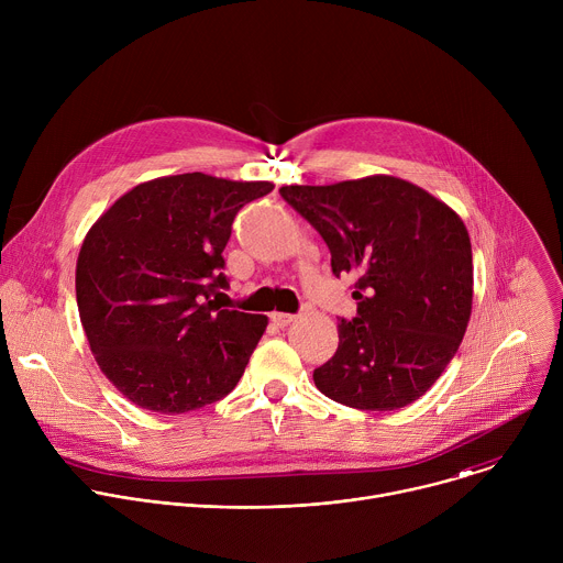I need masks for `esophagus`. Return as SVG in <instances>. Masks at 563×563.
Returning a JSON list of instances; mask_svg holds the SVG:
<instances>
[{
    "label": "esophagus",
    "mask_w": 563,
    "mask_h": 563,
    "mask_svg": "<svg viewBox=\"0 0 563 563\" xmlns=\"http://www.w3.org/2000/svg\"><path fill=\"white\" fill-rule=\"evenodd\" d=\"M272 320H274V325H278V328H287V325H291V323H294L296 316H294V313L274 311V313H272Z\"/></svg>",
    "instance_id": "34e87169"
}]
</instances>
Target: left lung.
<instances>
[{"instance_id": "left-lung-1", "label": "left lung", "mask_w": 563, "mask_h": 563, "mask_svg": "<svg viewBox=\"0 0 563 563\" xmlns=\"http://www.w3.org/2000/svg\"><path fill=\"white\" fill-rule=\"evenodd\" d=\"M280 196L320 233L336 276L354 274L356 316L316 387L356 410H398L454 358L472 311V247L463 220L421 187L372 176Z\"/></svg>"}]
</instances>
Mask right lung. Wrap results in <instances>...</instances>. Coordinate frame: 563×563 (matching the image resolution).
I'll return each instance as SVG.
<instances>
[{"instance_id": "right-lung-1", "label": "right lung", "mask_w": 563, "mask_h": 563, "mask_svg": "<svg viewBox=\"0 0 563 563\" xmlns=\"http://www.w3.org/2000/svg\"><path fill=\"white\" fill-rule=\"evenodd\" d=\"M272 183L183 174L137 185L87 233L75 294L91 352L135 406L200 410L243 376L267 316L222 309L235 213Z\"/></svg>"}]
</instances>
